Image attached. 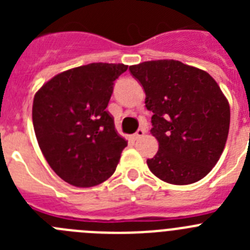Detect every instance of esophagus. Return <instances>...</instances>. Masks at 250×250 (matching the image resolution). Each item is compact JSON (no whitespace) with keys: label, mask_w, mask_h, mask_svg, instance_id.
Instances as JSON below:
<instances>
[{"label":"esophagus","mask_w":250,"mask_h":250,"mask_svg":"<svg viewBox=\"0 0 250 250\" xmlns=\"http://www.w3.org/2000/svg\"><path fill=\"white\" fill-rule=\"evenodd\" d=\"M144 134H145V130L144 129H139L138 131H136L135 134L132 135V138H134V140H139V139L144 136Z\"/></svg>","instance_id":"34e87169"}]
</instances>
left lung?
<instances>
[{
  "label": "left lung",
  "instance_id": "8db88e82",
  "mask_svg": "<svg viewBox=\"0 0 250 250\" xmlns=\"http://www.w3.org/2000/svg\"><path fill=\"white\" fill-rule=\"evenodd\" d=\"M144 87L152 111L151 134L159 143L147 159L150 171L163 182L188 185L210 173L224 150L230 107L208 72L176 60H155L130 66Z\"/></svg>",
  "mask_w": 250,
  "mask_h": 250
}]
</instances>
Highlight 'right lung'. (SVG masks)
Returning a JSON list of instances; mask_svg holds the SVG:
<instances>
[{"mask_svg": "<svg viewBox=\"0 0 250 250\" xmlns=\"http://www.w3.org/2000/svg\"><path fill=\"white\" fill-rule=\"evenodd\" d=\"M124 63L94 62L54 76L36 92L32 121L39 146L60 178L77 188L114 174L127 141L106 110Z\"/></svg>", "mask_w": 250, "mask_h": 250, "instance_id": "add662e5", "label": "right lung"}]
</instances>
